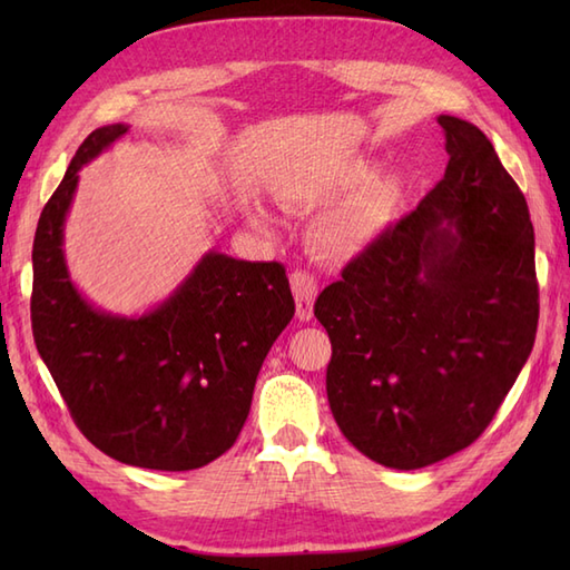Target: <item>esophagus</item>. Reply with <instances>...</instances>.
<instances>
[{"label":"esophagus","mask_w":570,"mask_h":570,"mask_svg":"<svg viewBox=\"0 0 570 570\" xmlns=\"http://www.w3.org/2000/svg\"><path fill=\"white\" fill-rule=\"evenodd\" d=\"M292 292L296 298V316L301 321H311L313 316V301L318 296V282L308 272H292Z\"/></svg>","instance_id":"obj_1"}]
</instances>
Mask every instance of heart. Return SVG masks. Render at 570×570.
<instances>
[{"mask_svg": "<svg viewBox=\"0 0 570 570\" xmlns=\"http://www.w3.org/2000/svg\"><path fill=\"white\" fill-rule=\"evenodd\" d=\"M374 174V166L367 159H350L333 180L335 193H350L365 186ZM402 196V186L394 176L374 180L362 188L355 198H350L341 208L325 215L318 229V247L331 257H353L365 249L377 237L384 225L390 223L394 205Z\"/></svg>", "mask_w": 570, "mask_h": 570, "instance_id": "b5f03b06", "label": "heart"}]
</instances>
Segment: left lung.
<instances>
[{"instance_id":"left-lung-1","label":"left lung","mask_w":570,"mask_h":570,"mask_svg":"<svg viewBox=\"0 0 570 570\" xmlns=\"http://www.w3.org/2000/svg\"><path fill=\"white\" fill-rule=\"evenodd\" d=\"M448 166L416 210L325 286L331 411L386 468L416 470L490 426L534 347L539 284L524 193L482 131L441 115Z\"/></svg>"}]
</instances>
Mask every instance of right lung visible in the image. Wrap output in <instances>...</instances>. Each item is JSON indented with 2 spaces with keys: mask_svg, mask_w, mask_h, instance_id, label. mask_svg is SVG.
<instances>
[{
  "mask_svg": "<svg viewBox=\"0 0 570 570\" xmlns=\"http://www.w3.org/2000/svg\"><path fill=\"white\" fill-rule=\"evenodd\" d=\"M127 135L95 129L72 156L33 237L31 328L76 426L119 463L196 470L233 448L262 362L294 318L284 264L208 252L139 318L92 308L72 286L63 223L78 171Z\"/></svg>",
  "mask_w": 570,
  "mask_h": 570,
  "instance_id": "1",
  "label": "right lung"
}]
</instances>
